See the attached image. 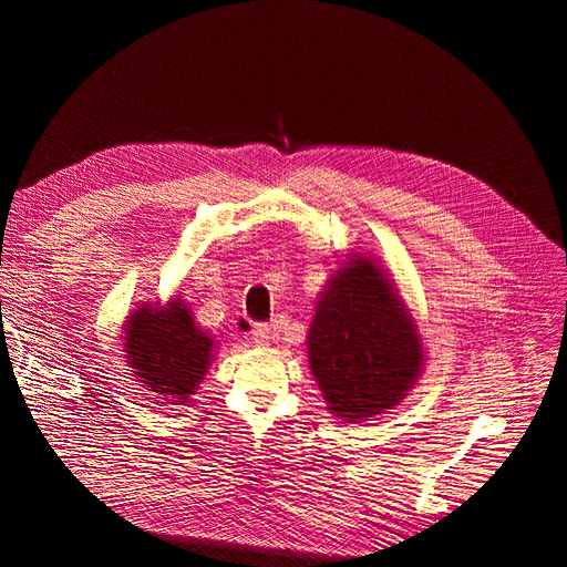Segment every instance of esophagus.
<instances>
[{
	"label": "esophagus",
	"mask_w": 567,
	"mask_h": 567,
	"mask_svg": "<svg viewBox=\"0 0 567 567\" xmlns=\"http://www.w3.org/2000/svg\"><path fill=\"white\" fill-rule=\"evenodd\" d=\"M252 340H255V346L267 348L269 340H271V329H269V326L267 323H255L252 326Z\"/></svg>",
	"instance_id": "34e87169"
}]
</instances>
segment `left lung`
Wrapping results in <instances>:
<instances>
[{
	"mask_svg": "<svg viewBox=\"0 0 567 567\" xmlns=\"http://www.w3.org/2000/svg\"><path fill=\"white\" fill-rule=\"evenodd\" d=\"M307 362L326 409L346 423L385 414L419 383V323L373 255L350 252L326 281L307 331Z\"/></svg>",
	"mask_w": 567,
	"mask_h": 567,
	"instance_id": "obj_1",
	"label": "left lung"
}]
</instances>
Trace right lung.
Returning a JSON list of instances; mask_svg holds the SVG:
<instances>
[{"label": "right lung", "instance_id": "add662e5", "mask_svg": "<svg viewBox=\"0 0 567 567\" xmlns=\"http://www.w3.org/2000/svg\"><path fill=\"white\" fill-rule=\"evenodd\" d=\"M120 340L134 381L161 406L188 402L217 354V340L179 296L136 305Z\"/></svg>", "mask_w": 567, "mask_h": 567}]
</instances>
